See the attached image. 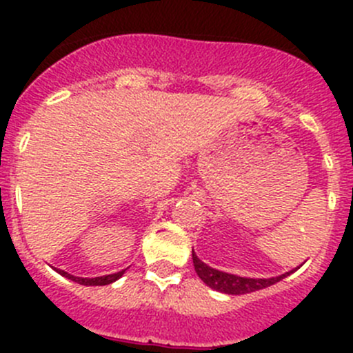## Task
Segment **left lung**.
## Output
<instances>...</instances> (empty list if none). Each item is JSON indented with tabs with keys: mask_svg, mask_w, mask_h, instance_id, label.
Listing matches in <instances>:
<instances>
[{
	"mask_svg": "<svg viewBox=\"0 0 353 353\" xmlns=\"http://www.w3.org/2000/svg\"><path fill=\"white\" fill-rule=\"evenodd\" d=\"M193 265H194V270H196L198 276L206 283V285L213 288V290H219V292H223V294H230V295H243V294H249V292L261 290V288L273 285V283L280 282V280L285 279L287 275L294 273V270H292V272L283 273V275L280 276H272V279H245V276H237V275H230V273H225V272H219V270L205 265V263L194 254V251H193Z\"/></svg>",
	"mask_w": 353,
	"mask_h": 353,
	"instance_id": "8db88e82",
	"label": "left lung"
}]
</instances>
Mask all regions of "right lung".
Here are the masks:
<instances>
[{
  "instance_id": "obj_1",
  "label": "right lung",
  "mask_w": 353,
  "mask_h": 353,
  "mask_svg": "<svg viewBox=\"0 0 353 353\" xmlns=\"http://www.w3.org/2000/svg\"><path fill=\"white\" fill-rule=\"evenodd\" d=\"M56 272L59 273V275L66 276V279L73 280V282L80 283V285H109V283L116 282L117 279H121V276L124 275V272L126 270H123V272H117V273H112V275H104V276H95V279H81V276H73L70 275V273L63 272V270H56Z\"/></svg>"
}]
</instances>
